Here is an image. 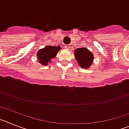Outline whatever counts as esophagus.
<instances>
[{"mask_svg": "<svg viewBox=\"0 0 129 129\" xmlns=\"http://www.w3.org/2000/svg\"><path fill=\"white\" fill-rule=\"evenodd\" d=\"M64 48L66 49H70L71 48V46H70V45H65V47Z\"/></svg>", "mask_w": 129, "mask_h": 129, "instance_id": "34e87169", "label": "esophagus"}]
</instances>
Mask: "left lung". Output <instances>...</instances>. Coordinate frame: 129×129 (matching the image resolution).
<instances>
[{
  "label": "left lung",
  "mask_w": 129,
  "mask_h": 129,
  "mask_svg": "<svg viewBox=\"0 0 129 129\" xmlns=\"http://www.w3.org/2000/svg\"><path fill=\"white\" fill-rule=\"evenodd\" d=\"M74 55L76 60L82 68H86L92 64L94 56L87 48H79L75 50Z\"/></svg>",
  "instance_id": "obj_1"
}]
</instances>
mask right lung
I'll return each mask as SVG.
<instances>
[{
    "label": "right lung",
    "instance_id": "obj_1",
    "mask_svg": "<svg viewBox=\"0 0 129 129\" xmlns=\"http://www.w3.org/2000/svg\"><path fill=\"white\" fill-rule=\"evenodd\" d=\"M61 50L60 46H46L43 49L40 50L37 52V56L38 57L39 62L43 65L48 64L50 60L56 56L57 53Z\"/></svg>",
    "mask_w": 129,
    "mask_h": 129
}]
</instances>
